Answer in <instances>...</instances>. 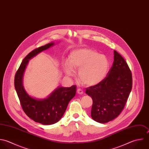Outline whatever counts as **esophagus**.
I'll use <instances>...</instances> for the list:
<instances>
[{
	"mask_svg": "<svg viewBox=\"0 0 149 149\" xmlns=\"http://www.w3.org/2000/svg\"><path fill=\"white\" fill-rule=\"evenodd\" d=\"M77 93L79 94H80V95H81V94H83L84 93L83 90H81V88H78L77 90Z\"/></svg>",
	"mask_w": 149,
	"mask_h": 149,
	"instance_id": "esophagus-1",
	"label": "esophagus"
}]
</instances>
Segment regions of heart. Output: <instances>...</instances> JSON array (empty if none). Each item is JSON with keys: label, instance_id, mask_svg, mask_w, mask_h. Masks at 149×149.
Returning a JSON list of instances; mask_svg holds the SVG:
<instances>
[{"label": "heart", "instance_id": "1", "mask_svg": "<svg viewBox=\"0 0 149 149\" xmlns=\"http://www.w3.org/2000/svg\"><path fill=\"white\" fill-rule=\"evenodd\" d=\"M109 69V62L106 56L90 49H80L73 51L69 62L65 63L68 76H72L76 70H79L80 81L87 86L98 84L105 77Z\"/></svg>", "mask_w": 149, "mask_h": 149}]
</instances>
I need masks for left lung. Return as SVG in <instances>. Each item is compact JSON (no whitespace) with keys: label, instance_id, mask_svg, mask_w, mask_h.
<instances>
[{"label":"left lung","instance_id":"8db88e82","mask_svg":"<svg viewBox=\"0 0 149 149\" xmlns=\"http://www.w3.org/2000/svg\"><path fill=\"white\" fill-rule=\"evenodd\" d=\"M132 87L131 70L123 56L114 51V62L106 77L86 88L93 101L91 117L100 123L116 118L123 110Z\"/></svg>","mask_w":149,"mask_h":149}]
</instances>
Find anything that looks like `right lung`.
<instances>
[{"mask_svg":"<svg viewBox=\"0 0 149 149\" xmlns=\"http://www.w3.org/2000/svg\"><path fill=\"white\" fill-rule=\"evenodd\" d=\"M54 45L50 43L29 53L23 59L14 78V86L21 107L25 114L36 123L51 125L58 122L66 111L70 100L76 95V86L58 87L45 99H37L29 96L25 90L22 79L29 60L40 52Z\"/></svg>","mask_w":149,"mask_h":149,"instance_id":"add662e5","label":"right lung"}]
</instances>
